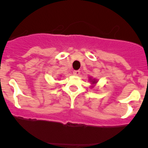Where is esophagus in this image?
<instances>
[{
    "label": "esophagus",
    "instance_id": "34e87169",
    "mask_svg": "<svg viewBox=\"0 0 148 148\" xmlns=\"http://www.w3.org/2000/svg\"><path fill=\"white\" fill-rule=\"evenodd\" d=\"M73 74L75 76H79L80 74V71L79 70H74V71H73Z\"/></svg>",
    "mask_w": 148,
    "mask_h": 148
}]
</instances>
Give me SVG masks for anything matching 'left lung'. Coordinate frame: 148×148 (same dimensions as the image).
Here are the masks:
<instances>
[{
	"label": "left lung",
	"instance_id": "8db88e82",
	"mask_svg": "<svg viewBox=\"0 0 148 148\" xmlns=\"http://www.w3.org/2000/svg\"><path fill=\"white\" fill-rule=\"evenodd\" d=\"M95 81H94V82H93V83H95Z\"/></svg>",
	"mask_w": 148,
	"mask_h": 148
}]
</instances>
